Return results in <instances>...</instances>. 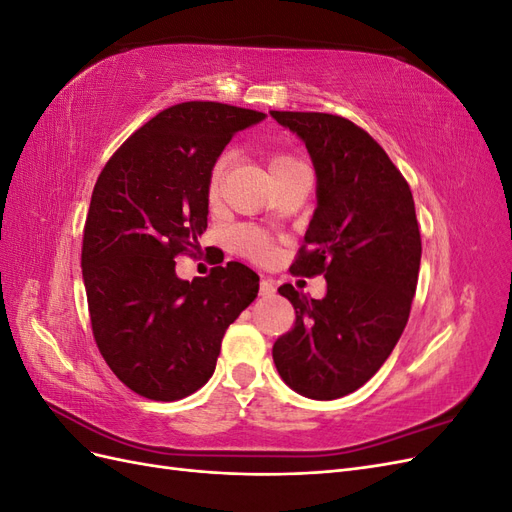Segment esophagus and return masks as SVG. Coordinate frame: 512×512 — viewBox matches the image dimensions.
Here are the masks:
<instances>
[{"instance_id":"34e87169","label":"esophagus","mask_w":512,"mask_h":512,"mask_svg":"<svg viewBox=\"0 0 512 512\" xmlns=\"http://www.w3.org/2000/svg\"><path fill=\"white\" fill-rule=\"evenodd\" d=\"M275 294V286L271 280H262L260 282V297H273Z\"/></svg>"}]
</instances>
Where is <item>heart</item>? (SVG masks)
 Instances as JSON below:
<instances>
[{"mask_svg":"<svg viewBox=\"0 0 512 512\" xmlns=\"http://www.w3.org/2000/svg\"><path fill=\"white\" fill-rule=\"evenodd\" d=\"M226 166H228V156H222V158H218V162H215L213 168H211L209 183H207V196H209L211 203H213V200H218V196H220V188H222V179H224V173H226ZM267 166H269V173L275 179L277 175L286 173V170L303 166V164L294 156H290V153L275 151V153H269V156H267ZM232 239H235L237 250L243 256L252 258L256 262H267L273 256V245H271L269 237L262 230H258V228H239L235 235H232Z\"/></svg>","mask_w":512,"mask_h":512,"instance_id":"obj_1","label":"heart"}]
</instances>
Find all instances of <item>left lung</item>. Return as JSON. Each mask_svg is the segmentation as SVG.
Returning <instances> with one entry per match:
<instances>
[{
    "instance_id": "8db88e82",
    "label": "left lung",
    "mask_w": 512,
    "mask_h": 512,
    "mask_svg": "<svg viewBox=\"0 0 512 512\" xmlns=\"http://www.w3.org/2000/svg\"><path fill=\"white\" fill-rule=\"evenodd\" d=\"M307 147L318 207L294 275H324V299L280 286L297 320L273 361L292 391L344 397L376 374L406 329L421 267L410 185L363 128L329 113L271 111Z\"/></svg>"
}]
</instances>
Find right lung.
<instances>
[{"instance_id":"obj_1","label":"right lung","mask_w":512,"mask_h":512,"mask_svg":"<svg viewBox=\"0 0 512 512\" xmlns=\"http://www.w3.org/2000/svg\"><path fill=\"white\" fill-rule=\"evenodd\" d=\"M265 117L175 104L138 128L96 181L81 254L91 331L106 365L141 397L177 401L205 386L226 329L256 299L258 275L241 262L185 282L175 258L200 252L220 153Z\"/></svg>"}]
</instances>
